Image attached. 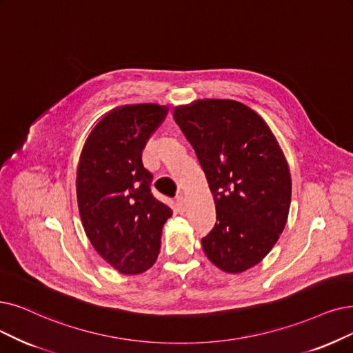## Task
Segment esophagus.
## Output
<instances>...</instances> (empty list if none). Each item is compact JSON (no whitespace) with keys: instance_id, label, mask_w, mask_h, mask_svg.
I'll list each match as a JSON object with an SVG mask.
<instances>
[{"instance_id":"obj_1","label":"esophagus","mask_w":353,"mask_h":353,"mask_svg":"<svg viewBox=\"0 0 353 353\" xmlns=\"http://www.w3.org/2000/svg\"><path fill=\"white\" fill-rule=\"evenodd\" d=\"M175 204H176V210L179 211V213H184V210H185V205H184V195L178 194V195L175 196Z\"/></svg>"}]
</instances>
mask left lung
I'll return each mask as SVG.
<instances>
[{
    "mask_svg": "<svg viewBox=\"0 0 353 353\" xmlns=\"http://www.w3.org/2000/svg\"><path fill=\"white\" fill-rule=\"evenodd\" d=\"M174 119L214 196L217 221L201 239L205 255L224 272H243L285 228L291 175L284 153L266 123L237 101H195L176 107Z\"/></svg>",
    "mask_w": 353,
    "mask_h": 353,
    "instance_id": "1",
    "label": "left lung"
}]
</instances>
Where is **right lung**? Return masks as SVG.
I'll return each mask as SVG.
<instances>
[{"label":"right lung","instance_id":"add662e5","mask_svg":"<svg viewBox=\"0 0 353 353\" xmlns=\"http://www.w3.org/2000/svg\"><path fill=\"white\" fill-rule=\"evenodd\" d=\"M168 108L124 105L97 123L81 152L77 199L91 245L121 274H142L157 262L172 210L153 196L142 152Z\"/></svg>","mask_w":353,"mask_h":353}]
</instances>
